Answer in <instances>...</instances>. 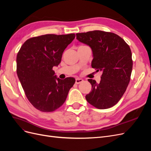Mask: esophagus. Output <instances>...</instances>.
Instances as JSON below:
<instances>
[{
	"label": "esophagus",
	"instance_id": "obj_1",
	"mask_svg": "<svg viewBox=\"0 0 151 151\" xmlns=\"http://www.w3.org/2000/svg\"><path fill=\"white\" fill-rule=\"evenodd\" d=\"M83 81H84L83 79H82L81 78H76V84H80L81 83H83Z\"/></svg>",
	"mask_w": 151,
	"mask_h": 151
}]
</instances>
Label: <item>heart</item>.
<instances>
[{"mask_svg":"<svg viewBox=\"0 0 151 151\" xmlns=\"http://www.w3.org/2000/svg\"><path fill=\"white\" fill-rule=\"evenodd\" d=\"M86 47V45H80V46L79 47H79Z\"/></svg>","mask_w":151,"mask_h":151,"instance_id":"1","label":"heart"}]
</instances>
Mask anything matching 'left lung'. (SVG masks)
<instances>
[{
	"instance_id": "1",
	"label": "left lung",
	"mask_w": 151,
	"mask_h": 151,
	"mask_svg": "<svg viewBox=\"0 0 151 151\" xmlns=\"http://www.w3.org/2000/svg\"><path fill=\"white\" fill-rule=\"evenodd\" d=\"M76 38L91 48V66L103 72L99 83L88 79L92 89L86 96L87 101L98 109L113 106L123 96L130 80L133 60L129 45L116 34L100 30L77 33Z\"/></svg>"
}]
</instances>
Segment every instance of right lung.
<instances>
[{"mask_svg": "<svg viewBox=\"0 0 151 151\" xmlns=\"http://www.w3.org/2000/svg\"><path fill=\"white\" fill-rule=\"evenodd\" d=\"M75 34H48L27 40L18 52L17 74L31 104L43 112L56 110L65 101L75 83L73 77L60 79L54 76L64 50Z\"/></svg>", "mask_w": 151, "mask_h": 151, "instance_id": "add662e5", "label": "right lung"}]
</instances>
